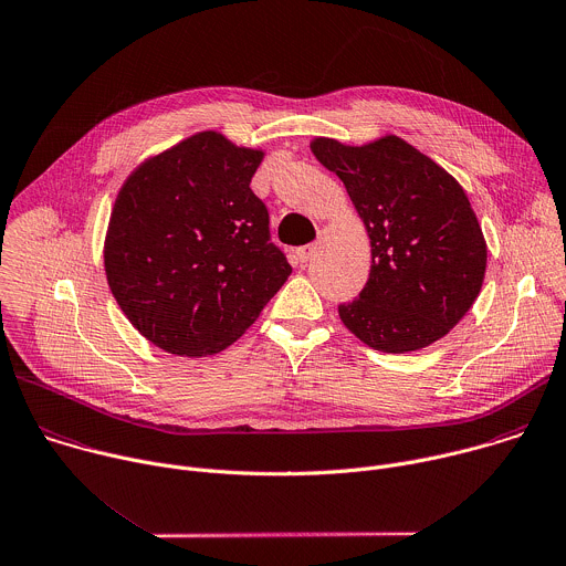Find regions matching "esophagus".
<instances>
[{"label":"esophagus","instance_id":"1","mask_svg":"<svg viewBox=\"0 0 566 566\" xmlns=\"http://www.w3.org/2000/svg\"><path fill=\"white\" fill-rule=\"evenodd\" d=\"M317 251V244H306V247H300L297 249V262H302V264H306L311 258H313V253Z\"/></svg>","mask_w":566,"mask_h":566}]
</instances>
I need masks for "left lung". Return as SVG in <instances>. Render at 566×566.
<instances>
[{
    "label": "left lung",
    "instance_id": "obj_1",
    "mask_svg": "<svg viewBox=\"0 0 566 566\" xmlns=\"http://www.w3.org/2000/svg\"><path fill=\"white\" fill-rule=\"evenodd\" d=\"M370 244V273L342 324L382 353L420 350L473 306L486 273V240L460 181L398 135L353 146L313 137Z\"/></svg>",
    "mask_w": 566,
    "mask_h": 566
}]
</instances>
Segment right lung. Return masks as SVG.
<instances>
[{
  "label": "right lung",
  "mask_w": 566,
  "mask_h": 566,
  "mask_svg": "<svg viewBox=\"0 0 566 566\" xmlns=\"http://www.w3.org/2000/svg\"><path fill=\"white\" fill-rule=\"evenodd\" d=\"M264 155L200 130L124 179L104 271L128 322L157 348L181 357L224 350L291 275L249 186Z\"/></svg>",
  "instance_id": "right-lung-1"
}]
</instances>
